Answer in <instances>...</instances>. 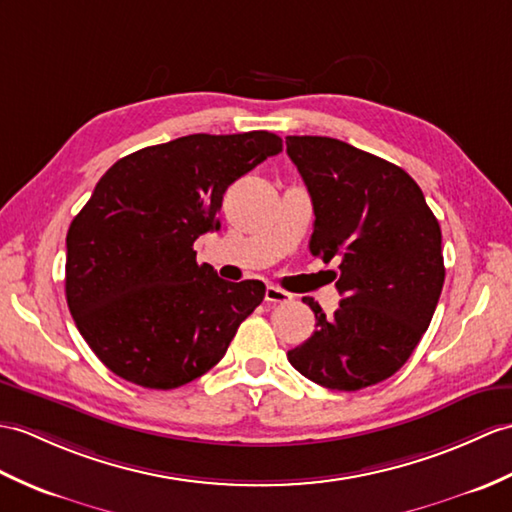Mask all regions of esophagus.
Returning a JSON list of instances; mask_svg holds the SVG:
<instances>
[{
  "mask_svg": "<svg viewBox=\"0 0 512 512\" xmlns=\"http://www.w3.org/2000/svg\"><path fill=\"white\" fill-rule=\"evenodd\" d=\"M264 299H266V303H270V305H281V303H290V301H292V294H288L285 290L277 288V285H268Z\"/></svg>",
  "mask_w": 512,
  "mask_h": 512,
  "instance_id": "obj_1",
  "label": "esophagus"
}]
</instances>
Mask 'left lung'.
<instances>
[{
    "mask_svg": "<svg viewBox=\"0 0 512 512\" xmlns=\"http://www.w3.org/2000/svg\"><path fill=\"white\" fill-rule=\"evenodd\" d=\"M314 205L310 251L340 259L338 310L312 307L316 331L290 364L329 390L384 382L408 362L445 281L441 227L421 187L399 165L331 137H285Z\"/></svg>",
    "mask_w": 512,
    "mask_h": 512,
    "instance_id": "1",
    "label": "left lung"
}]
</instances>
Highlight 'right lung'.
Here are the masks:
<instances>
[{
  "label": "right lung",
  "mask_w": 512,
  "mask_h": 512,
  "mask_svg": "<svg viewBox=\"0 0 512 512\" xmlns=\"http://www.w3.org/2000/svg\"><path fill=\"white\" fill-rule=\"evenodd\" d=\"M283 148L268 130L187 135L111 165L67 231L65 296L76 327L126 382L170 390L216 366L261 281L198 266L194 242L218 231L227 187Z\"/></svg>",
  "instance_id": "right-lung-1"
}]
</instances>
